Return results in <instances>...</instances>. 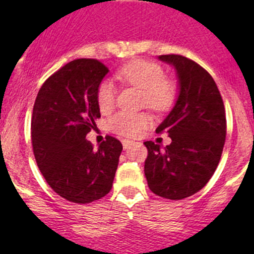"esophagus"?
<instances>
[{
	"label": "esophagus",
	"instance_id": "obj_1",
	"mask_svg": "<svg viewBox=\"0 0 254 254\" xmlns=\"http://www.w3.org/2000/svg\"><path fill=\"white\" fill-rule=\"evenodd\" d=\"M130 145H132V141H130V140H123V146H124V148L130 147Z\"/></svg>",
	"mask_w": 254,
	"mask_h": 254
}]
</instances>
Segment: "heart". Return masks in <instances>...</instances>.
<instances>
[{
  "label": "heart",
  "instance_id": "1",
  "mask_svg": "<svg viewBox=\"0 0 254 254\" xmlns=\"http://www.w3.org/2000/svg\"><path fill=\"white\" fill-rule=\"evenodd\" d=\"M123 83L142 91L143 106L155 112H165L175 101V87L165 79V71L160 65L146 60H135L123 66L117 73ZM115 87L106 79L97 89V104L99 111L107 113L114 107ZM151 118L146 113L119 112L109 119V129L125 136H135L150 125Z\"/></svg>",
  "mask_w": 254,
  "mask_h": 254
}]
</instances>
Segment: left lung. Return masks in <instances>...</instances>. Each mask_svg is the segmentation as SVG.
Segmentation results:
<instances>
[{"mask_svg":"<svg viewBox=\"0 0 254 254\" xmlns=\"http://www.w3.org/2000/svg\"><path fill=\"white\" fill-rule=\"evenodd\" d=\"M173 66L178 96L157 132H167L166 147L146 141L145 176L151 191L181 200L198 193L214 175L226 137V115L214 78L200 65L181 55H161Z\"/></svg>","mask_w":254,"mask_h":254,"instance_id":"obj_1","label":"left lung"}]
</instances>
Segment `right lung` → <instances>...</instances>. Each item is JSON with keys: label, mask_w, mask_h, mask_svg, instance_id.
Masks as SVG:
<instances>
[{"label": "right lung", "mask_w": 254, "mask_h": 254, "mask_svg": "<svg viewBox=\"0 0 254 254\" xmlns=\"http://www.w3.org/2000/svg\"><path fill=\"white\" fill-rule=\"evenodd\" d=\"M108 68L94 59H77L51 75L38 92L32 143L40 172L55 193L77 204L111 191L123 145L115 137L93 150L86 135L101 118L97 89Z\"/></svg>", "instance_id": "obj_1"}]
</instances>
